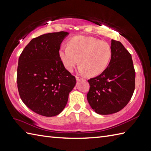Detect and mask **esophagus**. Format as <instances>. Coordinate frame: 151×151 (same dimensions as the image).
<instances>
[{
	"mask_svg": "<svg viewBox=\"0 0 151 151\" xmlns=\"http://www.w3.org/2000/svg\"><path fill=\"white\" fill-rule=\"evenodd\" d=\"M82 78H81V77H78V76H76V81H81V80H82Z\"/></svg>",
	"mask_w": 151,
	"mask_h": 151,
	"instance_id": "obj_1",
	"label": "esophagus"
}]
</instances>
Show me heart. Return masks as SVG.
<instances>
[{"label": "heart", "mask_w": 151, "mask_h": 151, "mask_svg": "<svg viewBox=\"0 0 151 151\" xmlns=\"http://www.w3.org/2000/svg\"><path fill=\"white\" fill-rule=\"evenodd\" d=\"M59 55L65 68L71 71L79 62V71L93 76L107 68L112 56L110 45L95 37L76 36L62 45Z\"/></svg>", "instance_id": "obj_1"}]
</instances>
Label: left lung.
<instances>
[{
    "label": "left lung",
    "mask_w": 151,
    "mask_h": 151,
    "mask_svg": "<svg viewBox=\"0 0 151 151\" xmlns=\"http://www.w3.org/2000/svg\"><path fill=\"white\" fill-rule=\"evenodd\" d=\"M111 58L100 75L88 80L87 99L91 108L101 115L119 111L127 106L135 89L136 73L132 56L121 42L111 40Z\"/></svg>",
    "instance_id": "obj_1"
}]
</instances>
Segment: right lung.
<instances>
[{
    "mask_svg": "<svg viewBox=\"0 0 151 151\" xmlns=\"http://www.w3.org/2000/svg\"><path fill=\"white\" fill-rule=\"evenodd\" d=\"M67 32L35 37L19 58L17 83L22 101L31 110L45 117L58 115L65 107L76 78L59 55Z\"/></svg>",
    "mask_w": 151,
    "mask_h": 151,
    "instance_id": "add662e5",
    "label": "right lung"
}]
</instances>
